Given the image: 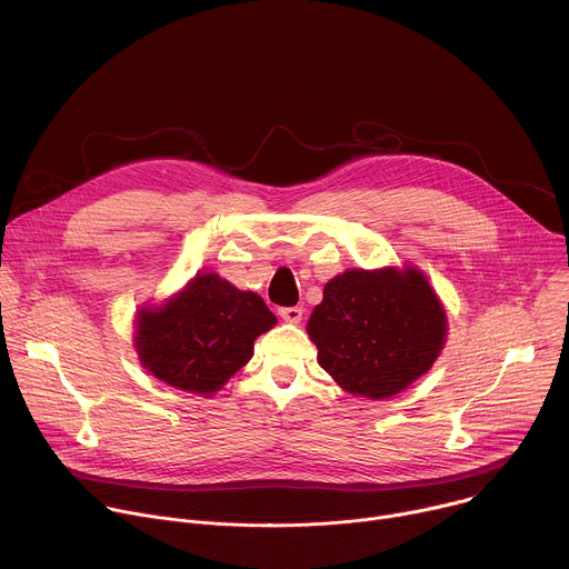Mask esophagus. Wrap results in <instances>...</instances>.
<instances>
[{"mask_svg": "<svg viewBox=\"0 0 569 569\" xmlns=\"http://www.w3.org/2000/svg\"><path fill=\"white\" fill-rule=\"evenodd\" d=\"M278 313L282 320L293 322V325H298L302 320V307H282Z\"/></svg>", "mask_w": 569, "mask_h": 569, "instance_id": "obj_1", "label": "esophagus"}]
</instances>
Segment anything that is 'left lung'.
<instances>
[{"instance_id":"obj_1","label":"left lung","mask_w":569,"mask_h":569,"mask_svg":"<svg viewBox=\"0 0 569 569\" xmlns=\"http://www.w3.org/2000/svg\"><path fill=\"white\" fill-rule=\"evenodd\" d=\"M307 333L318 348L320 368L340 388L379 401L432 368L448 320L417 267L348 269L325 284Z\"/></svg>"}]
</instances>
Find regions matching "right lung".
Masks as SVG:
<instances>
[{
    "label": "right lung",
    "mask_w": 569,
    "mask_h": 569,
    "mask_svg": "<svg viewBox=\"0 0 569 569\" xmlns=\"http://www.w3.org/2000/svg\"><path fill=\"white\" fill-rule=\"evenodd\" d=\"M276 322L258 293L197 273L166 302L137 311L134 348L159 381L210 397L251 361L256 338Z\"/></svg>",
    "instance_id": "1"
}]
</instances>
